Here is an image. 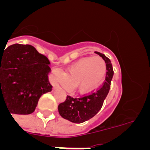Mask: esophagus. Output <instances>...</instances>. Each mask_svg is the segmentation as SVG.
Masks as SVG:
<instances>
[{
  "instance_id": "obj_1",
  "label": "esophagus",
  "mask_w": 150,
  "mask_h": 150,
  "mask_svg": "<svg viewBox=\"0 0 150 150\" xmlns=\"http://www.w3.org/2000/svg\"><path fill=\"white\" fill-rule=\"evenodd\" d=\"M57 87H58V86H53V89H55V88H56Z\"/></svg>"
}]
</instances>
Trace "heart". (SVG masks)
Instances as JSON below:
<instances>
[{
    "label": "heart",
    "mask_w": 150,
    "mask_h": 150,
    "mask_svg": "<svg viewBox=\"0 0 150 150\" xmlns=\"http://www.w3.org/2000/svg\"><path fill=\"white\" fill-rule=\"evenodd\" d=\"M107 67L104 59L99 56L79 59L67 67L64 74L53 71V80L66 88H74L80 94L88 93L103 80Z\"/></svg>",
    "instance_id": "b5f03b06"
}]
</instances>
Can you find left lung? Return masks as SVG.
<instances>
[{
  "mask_svg": "<svg viewBox=\"0 0 150 150\" xmlns=\"http://www.w3.org/2000/svg\"><path fill=\"white\" fill-rule=\"evenodd\" d=\"M104 59L107 67L105 81L101 86L91 94L80 98H73L67 95L65 101L58 107L62 118L74 123H82L95 116L101 109L106 97L110 88V83L113 76L112 66L110 60L104 54L95 52Z\"/></svg>",
  "mask_w": 150,
  "mask_h": 150,
  "instance_id": "8db88e82",
  "label": "left lung"
}]
</instances>
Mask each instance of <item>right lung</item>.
Segmentation results:
<instances>
[{"label":"right lung","instance_id":"1","mask_svg":"<svg viewBox=\"0 0 150 150\" xmlns=\"http://www.w3.org/2000/svg\"><path fill=\"white\" fill-rule=\"evenodd\" d=\"M50 64L30 45L16 43L0 51V104L5 102L10 114L32 113L41 95L52 91Z\"/></svg>","mask_w":150,"mask_h":150}]
</instances>
